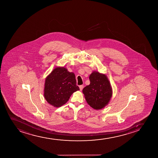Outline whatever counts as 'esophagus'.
<instances>
[{"label": "esophagus", "mask_w": 158, "mask_h": 158, "mask_svg": "<svg viewBox=\"0 0 158 158\" xmlns=\"http://www.w3.org/2000/svg\"><path fill=\"white\" fill-rule=\"evenodd\" d=\"M79 87H80V90H81V91H82L83 89L84 86L83 85H82L79 86Z\"/></svg>", "instance_id": "1"}]
</instances>
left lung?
<instances>
[{
	"instance_id": "8db88e82",
	"label": "left lung",
	"mask_w": 158,
	"mask_h": 158,
	"mask_svg": "<svg viewBox=\"0 0 158 158\" xmlns=\"http://www.w3.org/2000/svg\"><path fill=\"white\" fill-rule=\"evenodd\" d=\"M90 84L83 89L85 98L89 106L100 110L109 103L112 96V89L107 76L98 72L89 75Z\"/></svg>"
}]
</instances>
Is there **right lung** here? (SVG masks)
I'll use <instances>...</instances> for the list:
<instances>
[{
  "label": "right lung",
  "instance_id": "right-lung-1",
  "mask_svg": "<svg viewBox=\"0 0 158 158\" xmlns=\"http://www.w3.org/2000/svg\"><path fill=\"white\" fill-rule=\"evenodd\" d=\"M44 98L48 103L59 107L67 102L73 93L80 90L74 73L64 67H56L45 79Z\"/></svg>",
  "mask_w": 158,
  "mask_h": 158
}]
</instances>
